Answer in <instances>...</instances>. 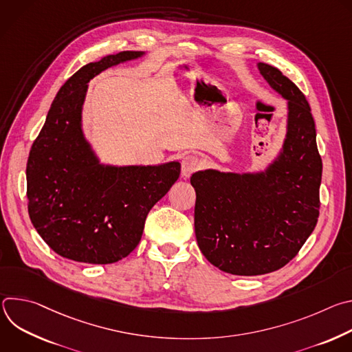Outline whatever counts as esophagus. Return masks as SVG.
<instances>
[{
	"mask_svg": "<svg viewBox=\"0 0 352 352\" xmlns=\"http://www.w3.org/2000/svg\"><path fill=\"white\" fill-rule=\"evenodd\" d=\"M182 177H189L195 171H197L200 167H202V159L197 157L196 155H188L182 159Z\"/></svg>",
	"mask_w": 352,
	"mask_h": 352,
	"instance_id": "34e87169",
	"label": "esophagus"
}]
</instances>
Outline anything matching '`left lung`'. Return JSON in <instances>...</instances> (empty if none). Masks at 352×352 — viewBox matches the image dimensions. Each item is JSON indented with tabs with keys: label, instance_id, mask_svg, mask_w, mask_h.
I'll use <instances>...</instances> for the list:
<instances>
[{
	"label": "left lung",
	"instance_id": "left-lung-1",
	"mask_svg": "<svg viewBox=\"0 0 352 352\" xmlns=\"http://www.w3.org/2000/svg\"><path fill=\"white\" fill-rule=\"evenodd\" d=\"M258 68L288 100L287 135L278 157L255 174L197 171L195 234L205 258L236 276L276 272L292 261L316 227L322 159L304 93L269 64Z\"/></svg>",
	"mask_w": 352,
	"mask_h": 352
}]
</instances>
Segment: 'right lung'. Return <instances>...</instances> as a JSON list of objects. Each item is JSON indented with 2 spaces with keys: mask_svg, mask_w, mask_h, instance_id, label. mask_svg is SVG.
<instances>
[{
  "mask_svg": "<svg viewBox=\"0 0 352 352\" xmlns=\"http://www.w3.org/2000/svg\"><path fill=\"white\" fill-rule=\"evenodd\" d=\"M142 56L122 52L75 72L58 90L32 144L26 166L29 216L44 242L63 258L109 265L128 256L142 238L147 213L179 177L178 162L100 164L83 136L87 82Z\"/></svg>",
  "mask_w": 352,
  "mask_h": 352,
  "instance_id": "right-lung-1",
  "label": "right lung"
}]
</instances>
